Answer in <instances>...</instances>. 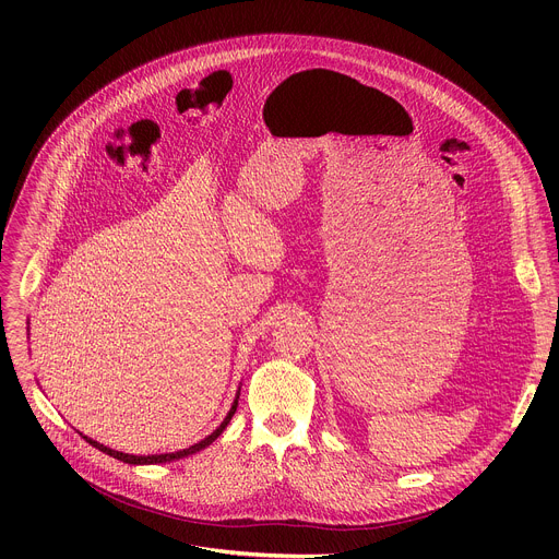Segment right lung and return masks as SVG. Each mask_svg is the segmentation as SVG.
I'll use <instances>...</instances> for the list:
<instances>
[{"label":"right lung","mask_w":559,"mask_h":559,"mask_svg":"<svg viewBox=\"0 0 559 559\" xmlns=\"http://www.w3.org/2000/svg\"><path fill=\"white\" fill-rule=\"evenodd\" d=\"M236 405H238V401H234L229 414L225 416V420L221 423V427H218L212 436H207V438L201 440L199 444H192L190 449H183V451H177V453H162V455H128V453L108 449V447H104V444H99V442H95V440H91V438H86V436H84V438H86L93 447H97L99 451H104V453H108V455H112V457H117V460H121V462H126V464H162V462H173V460H179V457H188V455H192V453L205 449L207 444H212V442L223 433V429L227 427V423L231 420V416H234V412H236Z\"/></svg>","instance_id":"right-lung-1"}]
</instances>
